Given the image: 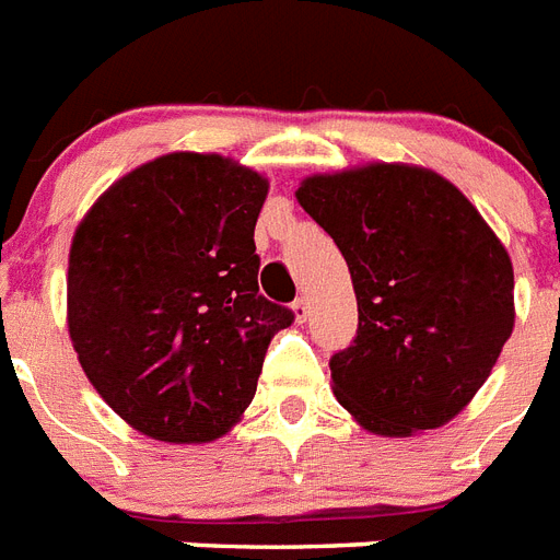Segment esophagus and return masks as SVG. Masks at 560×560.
<instances>
[{
  "label": "esophagus",
  "instance_id": "obj_1",
  "mask_svg": "<svg viewBox=\"0 0 560 560\" xmlns=\"http://www.w3.org/2000/svg\"><path fill=\"white\" fill-rule=\"evenodd\" d=\"M292 312H294V320H298V324H303V320H306V315H308L306 298H298V301L292 303Z\"/></svg>",
  "mask_w": 560,
  "mask_h": 560
}]
</instances>
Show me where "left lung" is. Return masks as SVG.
<instances>
[{
	"label": "left lung",
	"mask_w": 560,
	"mask_h": 560,
	"mask_svg": "<svg viewBox=\"0 0 560 560\" xmlns=\"http://www.w3.org/2000/svg\"><path fill=\"white\" fill-rule=\"evenodd\" d=\"M294 196L355 289V341L329 361L335 399L375 436L448 424L514 329L506 245L459 187L419 164L315 173Z\"/></svg>",
	"instance_id": "left-lung-1"
}]
</instances>
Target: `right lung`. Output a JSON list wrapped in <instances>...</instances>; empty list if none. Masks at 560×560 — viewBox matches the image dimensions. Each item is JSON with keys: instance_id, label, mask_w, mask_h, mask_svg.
<instances>
[{"instance_id": "obj_1", "label": "right lung", "mask_w": 560, "mask_h": 560, "mask_svg": "<svg viewBox=\"0 0 560 560\" xmlns=\"http://www.w3.org/2000/svg\"><path fill=\"white\" fill-rule=\"evenodd\" d=\"M266 196L268 178L240 161L167 153L103 190L71 236V347L101 399L150 440L225 436L294 320L257 285Z\"/></svg>"}]
</instances>
